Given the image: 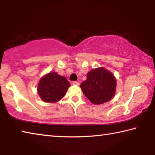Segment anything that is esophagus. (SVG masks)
I'll return each mask as SVG.
<instances>
[{"label":"esophagus","mask_w":155,"mask_h":155,"mask_svg":"<svg viewBox=\"0 0 155 155\" xmlns=\"http://www.w3.org/2000/svg\"><path fill=\"white\" fill-rule=\"evenodd\" d=\"M79 83L78 82H77V81H74V82H73V85H79Z\"/></svg>","instance_id":"obj_1"}]
</instances>
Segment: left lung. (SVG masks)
I'll list each match as a JSON object with an SVG mask.
<instances>
[{
	"mask_svg": "<svg viewBox=\"0 0 155 155\" xmlns=\"http://www.w3.org/2000/svg\"><path fill=\"white\" fill-rule=\"evenodd\" d=\"M83 93L94 104L105 103L111 100L116 90V78L103 67L90 70L87 79L81 84Z\"/></svg>",
	"mask_w": 155,
	"mask_h": 155,
	"instance_id": "obj_1",
	"label": "left lung"
}]
</instances>
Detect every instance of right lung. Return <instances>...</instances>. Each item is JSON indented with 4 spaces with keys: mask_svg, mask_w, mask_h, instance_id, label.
Returning <instances> with one entry per match:
<instances>
[{
    "mask_svg": "<svg viewBox=\"0 0 155 155\" xmlns=\"http://www.w3.org/2000/svg\"><path fill=\"white\" fill-rule=\"evenodd\" d=\"M70 86V83L66 78L52 72L40 78L37 90L41 101L54 103L64 98Z\"/></svg>",
    "mask_w": 155,
    "mask_h": 155,
    "instance_id": "add662e5",
    "label": "right lung"
}]
</instances>
